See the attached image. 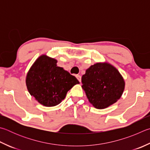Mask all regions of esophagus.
<instances>
[{"label":"esophagus","mask_w":150,"mask_h":150,"mask_svg":"<svg viewBox=\"0 0 150 150\" xmlns=\"http://www.w3.org/2000/svg\"><path fill=\"white\" fill-rule=\"evenodd\" d=\"M76 77H77V79H78V81H79V82L81 83V75H76Z\"/></svg>","instance_id":"1"}]
</instances>
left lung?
<instances>
[{
    "label": "left lung",
    "instance_id": "8db88e82",
    "mask_svg": "<svg viewBox=\"0 0 150 150\" xmlns=\"http://www.w3.org/2000/svg\"><path fill=\"white\" fill-rule=\"evenodd\" d=\"M89 102L96 109H105L121 97L125 83L121 73L108 62H98L86 70L81 79Z\"/></svg>",
    "mask_w": 150,
    "mask_h": 150
}]
</instances>
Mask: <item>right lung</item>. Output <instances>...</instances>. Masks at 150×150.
<instances>
[{"mask_svg":"<svg viewBox=\"0 0 150 150\" xmlns=\"http://www.w3.org/2000/svg\"><path fill=\"white\" fill-rule=\"evenodd\" d=\"M57 60L47 55L38 58L26 76L29 94L46 107L58 105L67 92L79 82L75 77L57 66Z\"/></svg>","mask_w":150,"mask_h":150,"instance_id":"1","label":"right lung"}]
</instances>
